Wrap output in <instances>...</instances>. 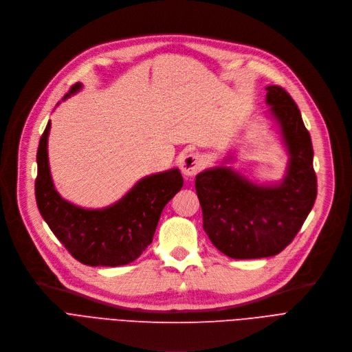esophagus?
I'll use <instances>...</instances> for the list:
<instances>
[{
    "mask_svg": "<svg viewBox=\"0 0 352 352\" xmlns=\"http://www.w3.org/2000/svg\"><path fill=\"white\" fill-rule=\"evenodd\" d=\"M204 166V159L200 157V155L197 153H189L185 157L182 159V172L185 173L186 176H195L199 173V170L202 169Z\"/></svg>",
    "mask_w": 352,
    "mask_h": 352,
    "instance_id": "34e87169",
    "label": "esophagus"
}]
</instances>
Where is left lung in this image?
Returning <instances> with one entry per match:
<instances>
[{"instance_id":"1","label":"left lung","mask_w":352,"mask_h":352,"mask_svg":"<svg viewBox=\"0 0 352 352\" xmlns=\"http://www.w3.org/2000/svg\"><path fill=\"white\" fill-rule=\"evenodd\" d=\"M266 91L291 155L287 177L279 186L262 188L216 167L195 182L206 235L233 259L278 255L302 228L316 199L314 148L302 116L283 87L275 85Z\"/></svg>"}]
</instances>
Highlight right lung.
<instances>
[{"label": "right lung", "mask_w": 352, "mask_h": 352, "mask_svg": "<svg viewBox=\"0 0 352 352\" xmlns=\"http://www.w3.org/2000/svg\"><path fill=\"white\" fill-rule=\"evenodd\" d=\"M73 85L63 100L76 93ZM50 122L37 150L36 200L44 221L73 258L89 266H120L138 259L152 243L166 204L182 189L177 169L144 177L116 205L86 210L61 199L48 169L47 136Z\"/></svg>", "instance_id": "1"}]
</instances>
